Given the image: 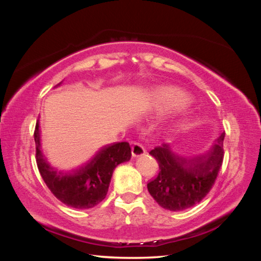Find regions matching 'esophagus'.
<instances>
[{"label": "esophagus", "instance_id": "1", "mask_svg": "<svg viewBox=\"0 0 261 261\" xmlns=\"http://www.w3.org/2000/svg\"><path fill=\"white\" fill-rule=\"evenodd\" d=\"M130 150L133 156H140L146 153V149L139 143H133L130 146Z\"/></svg>", "mask_w": 261, "mask_h": 261}]
</instances>
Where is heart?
Instances as JSON below:
<instances>
[{
    "label": "heart",
    "instance_id": "1",
    "mask_svg": "<svg viewBox=\"0 0 261 261\" xmlns=\"http://www.w3.org/2000/svg\"><path fill=\"white\" fill-rule=\"evenodd\" d=\"M188 97L184 92L171 87L158 88L151 94V107L156 111H168L172 109L184 108L188 103Z\"/></svg>",
    "mask_w": 261,
    "mask_h": 261
}]
</instances>
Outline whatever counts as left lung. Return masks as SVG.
Masks as SVG:
<instances>
[{
  "label": "left lung",
  "mask_w": 261,
  "mask_h": 261,
  "mask_svg": "<svg viewBox=\"0 0 261 261\" xmlns=\"http://www.w3.org/2000/svg\"><path fill=\"white\" fill-rule=\"evenodd\" d=\"M222 133L206 154L181 156L162 144L149 153L159 164V173L147 184L148 192L164 209L180 211L200 202L210 192L223 162Z\"/></svg>",
  "instance_id": "1"
}]
</instances>
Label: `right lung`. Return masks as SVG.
Segmentation results:
<instances>
[{"label": "right lung", "mask_w": 261, "mask_h": 261, "mask_svg": "<svg viewBox=\"0 0 261 261\" xmlns=\"http://www.w3.org/2000/svg\"><path fill=\"white\" fill-rule=\"evenodd\" d=\"M34 136L36 161L44 183L60 201L76 209H89L103 200L114 169L132 156L128 143H113L101 147L81 167L72 171H59L52 167L42 152L39 120Z\"/></svg>", "instance_id": "add662e5"}]
</instances>
